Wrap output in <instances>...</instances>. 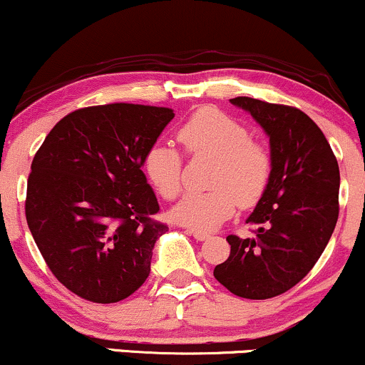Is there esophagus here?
I'll use <instances>...</instances> for the list:
<instances>
[{"label": "esophagus", "instance_id": "34e87169", "mask_svg": "<svg viewBox=\"0 0 365 365\" xmlns=\"http://www.w3.org/2000/svg\"><path fill=\"white\" fill-rule=\"evenodd\" d=\"M190 235L194 237L195 240H199V242H204V240H207V238L211 237V235H209V233H206V232H197V230H192V232H190Z\"/></svg>", "mask_w": 365, "mask_h": 365}]
</instances>
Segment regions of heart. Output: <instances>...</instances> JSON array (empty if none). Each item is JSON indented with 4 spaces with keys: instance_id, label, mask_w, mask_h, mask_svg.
Masks as SVG:
<instances>
[{
    "instance_id": "heart-1",
    "label": "heart",
    "mask_w": 365,
    "mask_h": 365,
    "mask_svg": "<svg viewBox=\"0 0 365 365\" xmlns=\"http://www.w3.org/2000/svg\"><path fill=\"white\" fill-rule=\"evenodd\" d=\"M190 156L215 158L206 192H190L171 209V217L197 232L215 230L242 207L254 206L269 183L273 159L249 128L216 108H200L178 130ZM145 173L165 199L182 190V158L173 145L158 142L144 159Z\"/></svg>"
}]
</instances>
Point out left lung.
I'll list each match as a JSON object with an SVG mask.
<instances>
[{
  "instance_id": "obj_1",
  "label": "left lung",
  "mask_w": 365,
  "mask_h": 365,
  "mask_svg": "<svg viewBox=\"0 0 365 365\" xmlns=\"http://www.w3.org/2000/svg\"><path fill=\"white\" fill-rule=\"evenodd\" d=\"M230 101L267 133L273 171L247 217L254 237H226L230 257L215 267V278L242 299L264 300L295 287L324 252L340 211V168L304 111L254 98Z\"/></svg>"
}]
</instances>
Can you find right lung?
Listing matches in <instances>:
<instances>
[{
    "label": "right lung",
    "mask_w": 365,
    "mask_h": 365,
    "mask_svg": "<svg viewBox=\"0 0 365 365\" xmlns=\"http://www.w3.org/2000/svg\"><path fill=\"white\" fill-rule=\"evenodd\" d=\"M170 108L115 103L61 118L36 153L25 217L63 287L113 304L139 290L168 226L142 166L173 120Z\"/></svg>",
    "instance_id": "1"
}]
</instances>
